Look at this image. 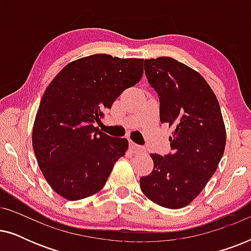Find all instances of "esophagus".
Listing matches in <instances>:
<instances>
[{"label": "esophagus", "instance_id": "esophagus-1", "mask_svg": "<svg viewBox=\"0 0 251 251\" xmlns=\"http://www.w3.org/2000/svg\"><path fill=\"white\" fill-rule=\"evenodd\" d=\"M129 145H130V149H131V150L133 151V153L139 154V153H144V152H145V150H144V147H143V146L137 145V144H135V143L130 142Z\"/></svg>", "mask_w": 251, "mask_h": 251}]
</instances>
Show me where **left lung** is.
I'll return each mask as SVG.
<instances>
[{
    "label": "left lung",
    "mask_w": 251,
    "mask_h": 251,
    "mask_svg": "<svg viewBox=\"0 0 251 251\" xmlns=\"http://www.w3.org/2000/svg\"><path fill=\"white\" fill-rule=\"evenodd\" d=\"M149 83L160 99V121L174 129L173 152L151 154L153 171L140 178L143 193L159 205L190 204L224 154L226 131L216 95L198 72L170 57L145 59Z\"/></svg>",
    "instance_id": "obj_1"
}]
</instances>
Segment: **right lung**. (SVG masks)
Listing matches in <instances>:
<instances>
[{"label": "right lung", "mask_w": 251, "mask_h": 251, "mask_svg": "<svg viewBox=\"0 0 251 251\" xmlns=\"http://www.w3.org/2000/svg\"><path fill=\"white\" fill-rule=\"evenodd\" d=\"M144 59L98 53L66 65L41 99L33 126V150L52 190L67 200L101 190L128 140L101 132L102 111L138 83Z\"/></svg>", "instance_id": "obj_1"}]
</instances>
